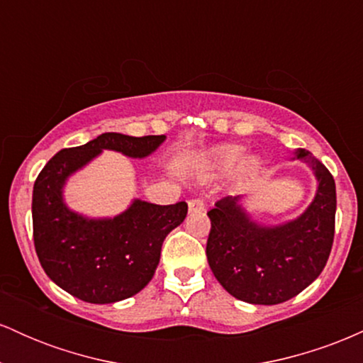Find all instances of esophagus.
Listing matches in <instances>:
<instances>
[{"instance_id": "obj_1", "label": "esophagus", "mask_w": 363, "mask_h": 363, "mask_svg": "<svg viewBox=\"0 0 363 363\" xmlns=\"http://www.w3.org/2000/svg\"><path fill=\"white\" fill-rule=\"evenodd\" d=\"M187 208H189V213H203L205 211V201L201 198H194L187 203Z\"/></svg>"}]
</instances>
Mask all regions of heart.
Instances as JSON below:
<instances>
[{"instance_id": "b5f03b06", "label": "heart", "mask_w": 363, "mask_h": 363, "mask_svg": "<svg viewBox=\"0 0 363 363\" xmlns=\"http://www.w3.org/2000/svg\"><path fill=\"white\" fill-rule=\"evenodd\" d=\"M199 165L206 172L222 176L232 170L230 187L234 193H242L259 177L262 164L256 155L244 157V147L234 143L216 145L199 157Z\"/></svg>"}]
</instances>
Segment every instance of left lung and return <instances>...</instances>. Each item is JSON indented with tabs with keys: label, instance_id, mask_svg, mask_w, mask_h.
I'll return each mask as SVG.
<instances>
[{
	"label": "left lung",
	"instance_id": "left-lung-1",
	"mask_svg": "<svg viewBox=\"0 0 363 363\" xmlns=\"http://www.w3.org/2000/svg\"><path fill=\"white\" fill-rule=\"evenodd\" d=\"M291 160L306 162L318 181L314 199L297 218L262 225L245 210L242 196L222 198L208 211V264L220 285L242 302L274 306L290 301L319 277L331 252L335 179L307 150H295Z\"/></svg>",
	"mask_w": 363,
	"mask_h": 363
}]
</instances>
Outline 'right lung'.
I'll list each match as a JSON object with an SVG mask.
<instances>
[{
	"label": "right lung",
	"mask_w": 363,
	"mask_h": 363,
	"mask_svg": "<svg viewBox=\"0 0 363 363\" xmlns=\"http://www.w3.org/2000/svg\"><path fill=\"white\" fill-rule=\"evenodd\" d=\"M164 141L165 135L104 133L82 147L57 152L37 176L32 194L37 257L45 274L73 297L114 303L143 290L155 274L165 237L184 222L187 205L133 199L123 213L90 218L66 205V181L104 150L145 158Z\"/></svg>",
	"instance_id": "right-lung-1"
}]
</instances>
